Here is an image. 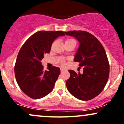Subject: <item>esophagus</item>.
Listing matches in <instances>:
<instances>
[{"label": "esophagus", "instance_id": "34e87169", "mask_svg": "<svg viewBox=\"0 0 124 124\" xmlns=\"http://www.w3.org/2000/svg\"><path fill=\"white\" fill-rule=\"evenodd\" d=\"M64 70H65V69H62V68H61V72H63Z\"/></svg>", "mask_w": 124, "mask_h": 124}]
</instances>
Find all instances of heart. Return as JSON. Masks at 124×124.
I'll list each match as a JSON object with an SVG mask.
<instances>
[{
	"label": "heart",
	"instance_id": "1",
	"mask_svg": "<svg viewBox=\"0 0 124 124\" xmlns=\"http://www.w3.org/2000/svg\"><path fill=\"white\" fill-rule=\"evenodd\" d=\"M72 41H75L73 40V39H66V41H65V42H72Z\"/></svg>",
	"mask_w": 124,
	"mask_h": 124
}]
</instances>
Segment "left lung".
Here are the masks:
<instances>
[{
    "label": "left lung",
    "instance_id": "obj_1",
    "mask_svg": "<svg viewBox=\"0 0 124 124\" xmlns=\"http://www.w3.org/2000/svg\"><path fill=\"white\" fill-rule=\"evenodd\" d=\"M65 34L79 42L74 61L83 67L82 74L69 70L70 76L66 81L67 89L80 100L93 99L102 92L108 79L109 66L106 51L100 42L89 32L70 31Z\"/></svg>",
    "mask_w": 124,
    "mask_h": 124
}]
</instances>
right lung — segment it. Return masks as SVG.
I'll use <instances>...</instances> for the list:
<instances>
[{
    "label": "right lung",
    "mask_w": 124,
    "mask_h": 124,
    "mask_svg": "<svg viewBox=\"0 0 124 124\" xmlns=\"http://www.w3.org/2000/svg\"><path fill=\"white\" fill-rule=\"evenodd\" d=\"M64 35L61 31H38L21 48L15 64V76L20 88L30 97L41 99L53 90L60 69L53 66L44 71L41 61L44 54L50 52L54 41Z\"/></svg>",
    "instance_id": "1"
}]
</instances>
